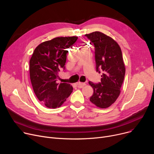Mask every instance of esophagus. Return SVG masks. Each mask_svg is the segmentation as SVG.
I'll return each instance as SVG.
<instances>
[{"label":"esophagus","mask_w":154,"mask_h":154,"mask_svg":"<svg viewBox=\"0 0 154 154\" xmlns=\"http://www.w3.org/2000/svg\"><path fill=\"white\" fill-rule=\"evenodd\" d=\"M77 85L78 86H86V83L85 82H77Z\"/></svg>","instance_id":"34e87169"}]
</instances>
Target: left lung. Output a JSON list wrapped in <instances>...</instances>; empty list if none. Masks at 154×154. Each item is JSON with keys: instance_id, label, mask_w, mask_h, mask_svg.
<instances>
[{"instance_id": "8db88e82", "label": "left lung", "mask_w": 154, "mask_h": 154, "mask_svg": "<svg viewBox=\"0 0 154 154\" xmlns=\"http://www.w3.org/2000/svg\"><path fill=\"white\" fill-rule=\"evenodd\" d=\"M85 36L95 47L96 69L102 72L99 84L89 82L94 90L90 101L99 108H108L119 97L125 78L126 69L122 50L113 38L101 32Z\"/></svg>"}]
</instances>
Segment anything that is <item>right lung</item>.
Wrapping results in <instances>:
<instances>
[{
	"label": "right lung",
	"instance_id": "add662e5",
	"mask_svg": "<svg viewBox=\"0 0 154 154\" xmlns=\"http://www.w3.org/2000/svg\"><path fill=\"white\" fill-rule=\"evenodd\" d=\"M77 36L58 37L39 44L29 60V76L35 95L47 107H61L73 91L70 84L57 82L58 73L65 68L67 49Z\"/></svg>",
	"mask_w": 154,
	"mask_h": 154
}]
</instances>
